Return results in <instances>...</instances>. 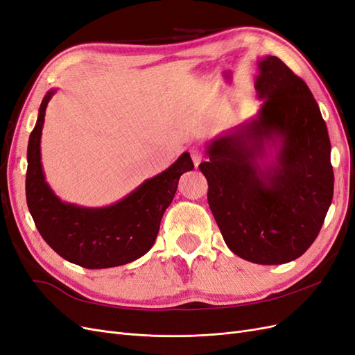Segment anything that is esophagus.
Returning <instances> with one entry per match:
<instances>
[{"label": "esophagus", "instance_id": "34e87169", "mask_svg": "<svg viewBox=\"0 0 355 355\" xmlns=\"http://www.w3.org/2000/svg\"><path fill=\"white\" fill-rule=\"evenodd\" d=\"M189 153H191L192 161H194V166H196V167H198V164L201 163V158H202V157H201V153L198 151V149H194V148H192Z\"/></svg>", "mask_w": 355, "mask_h": 355}]
</instances>
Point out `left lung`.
Instances as JSON below:
<instances>
[{"mask_svg": "<svg viewBox=\"0 0 355 355\" xmlns=\"http://www.w3.org/2000/svg\"><path fill=\"white\" fill-rule=\"evenodd\" d=\"M257 112L206 145L210 210L232 253L261 265L297 259L333 198L330 139L302 78L275 56L256 62Z\"/></svg>", "mask_w": 355, "mask_h": 355, "instance_id": "1", "label": "left lung"}]
</instances>
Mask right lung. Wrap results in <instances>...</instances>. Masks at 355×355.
Returning a JSON list of instances; mask_svg holds the SVG:
<instances>
[{
  "instance_id": "add662e5",
  "label": "right lung",
  "mask_w": 355,
  "mask_h": 355,
  "mask_svg": "<svg viewBox=\"0 0 355 355\" xmlns=\"http://www.w3.org/2000/svg\"><path fill=\"white\" fill-rule=\"evenodd\" d=\"M55 93L51 89L42 99L29 136L26 201L31 216L41 237L71 263L103 270L133 262L154 245L179 178L194 168L191 155L184 153L168 168L111 206L83 207L62 201L47 184L40 148L46 108Z\"/></svg>"
}]
</instances>
